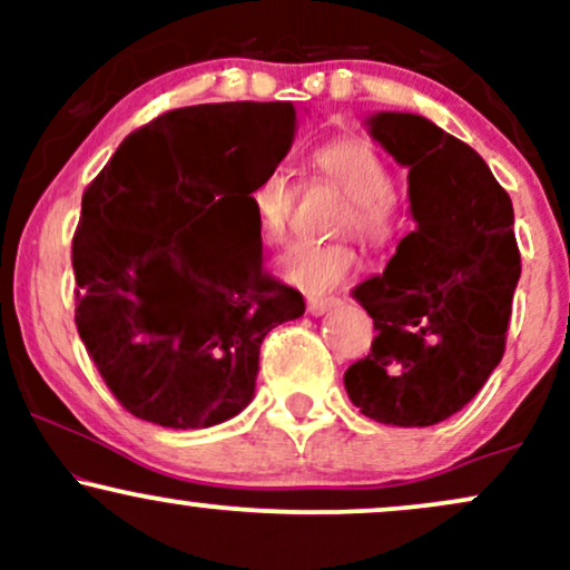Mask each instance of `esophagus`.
<instances>
[{
    "label": "esophagus",
    "mask_w": 570,
    "mask_h": 570,
    "mask_svg": "<svg viewBox=\"0 0 570 570\" xmlns=\"http://www.w3.org/2000/svg\"><path fill=\"white\" fill-rule=\"evenodd\" d=\"M335 305H337V297H311L307 299V313H313V316H324V313L332 311Z\"/></svg>",
    "instance_id": "1"
}]
</instances>
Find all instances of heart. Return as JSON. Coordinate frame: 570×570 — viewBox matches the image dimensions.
<instances>
[{
	"label": "heart",
	"instance_id": "b5f03b06",
	"mask_svg": "<svg viewBox=\"0 0 570 570\" xmlns=\"http://www.w3.org/2000/svg\"><path fill=\"white\" fill-rule=\"evenodd\" d=\"M318 174L332 179L348 195V208L340 219V230H353L372 246H383L399 230L396 200L391 195L394 179L389 166L362 136H340L318 144L311 153ZM254 222L267 244H281L289 227L294 187L286 174L267 171L248 193ZM356 267V252L351 244H294L281 257V276L307 294L335 289L340 281Z\"/></svg>",
	"mask_w": 570,
	"mask_h": 570
}]
</instances>
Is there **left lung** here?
<instances>
[{
  "mask_svg": "<svg viewBox=\"0 0 570 570\" xmlns=\"http://www.w3.org/2000/svg\"><path fill=\"white\" fill-rule=\"evenodd\" d=\"M367 126L410 168L415 230L383 276L353 289L377 337L343 381L372 421L434 426L472 402L507 348L520 281L512 200L469 144L426 117L377 112Z\"/></svg>",
  "mask_w": 570,
  "mask_h": 570,
  "instance_id": "8db88e82",
  "label": "left lung"
}]
</instances>
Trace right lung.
<instances>
[{
	"mask_svg": "<svg viewBox=\"0 0 570 570\" xmlns=\"http://www.w3.org/2000/svg\"><path fill=\"white\" fill-rule=\"evenodd\" d=\"M292 101H227L155 117L82 195L71 240L75 322L130 415L208 429L252 402L259 345L305 313L263 267L248 193L286 158Z\"/></svg>",
	"mask_w": 570,
	"mask_h": 570,
	"instance_id": "obj_1",
	"label": "right lung"
}]
</instances>
